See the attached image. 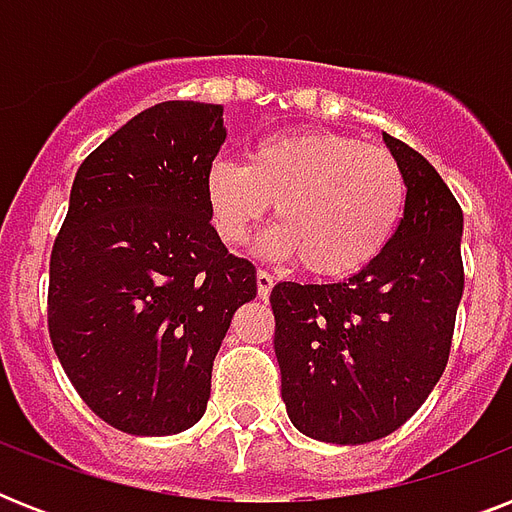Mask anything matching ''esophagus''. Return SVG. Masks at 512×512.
<instances>
[{
	"instance_id": "34e87169",
	"label": "esophagus",
	"mask_w": 512,
	"mask_h": 512,
	"mask_svg": "<svg viewBox=\"0 0 512 512\" xmlns=\"http://www.w3.org/2000/svg\"><path fill=\"white\" fill-rule=\"evenodd\" d=\"M271 289H273V276L268 271H257V295L268 297L271 295Z\"/></svg>"
}]
</instances>
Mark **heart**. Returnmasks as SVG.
<instances>
[{"label":"heart","mask_w":512,"mask_h":512,"mask_svg":"<svg viewBox=\"0 0 512 512\" xmlns=\"http://www.w3.org/2000/svg\"><path fill=\"white\" fill-rule=\"evenodd\" d=\"M204 196L217 239L239 247L273 204L265 247L319 279L364 271L388 249L406 204V180L385 148L329 130L265 138L244 162L209 164Z\"/></svg>","instance_id":"1"}]
</instances>
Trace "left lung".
I'll use <instances>...</instances> for the list:
<instances>
[{"label":"left lung","instance_id":"1","mask_svg":"<svg viewBox=\"0 0 512 512\" xmlns=\"http://www.w3.org/2000/svg\"><path fill=\"white\" fill-rule=\"evenodd\" d=\"M382 140L406 180L388 249L337 284L271 292L289 420L327 444L385 438L420 409L446 369L465 289L460 204L425 156Z\"/></svg>","mask_w":512,"mask_h":512}]
</instances>
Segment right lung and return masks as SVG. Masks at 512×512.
<instances>
[{"label":"right lung","mask_w":512,"mask_h":512,"mask_svg":"<svg viewBox=\"0 0 512 512\" xmlns=\"http://www.w3.org/2000/svg\"><path fill=\"white\" fill-rule=\"evenodd\" d=\"M223 106L167 100L82 162L50 257L52 348L111 428L172 436L201 420L212 361L255 265L209 223V164Z\"/></svg>","instance_id":"1"}]
</instances>
